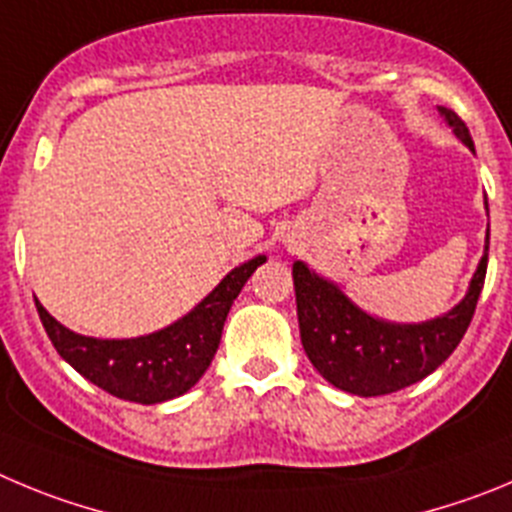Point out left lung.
Segmentation results:
<instances>
[{
  "mask_svg": "<svg viewBox=\"0 0 512 512\" xmlns=\"http://www.w3.org/2000/svg\"><path fill=\"white\" fill-rule=\"evenodd\" d=\"M454 135L474 150L472 135L457 112L441 107ZM490 229L480 267L459 306L423 324H388L359 311L342 290L311 273L303 262L293 265L298 329L311 365L339 390L372 398L408 388L444 365L462 342L485 285Z\"/></svg>",
  "mask_w": 512,
  "mask_h": 512,
  "instance_id": "obj_1",
  "label": "left lung"
}]
</instances>
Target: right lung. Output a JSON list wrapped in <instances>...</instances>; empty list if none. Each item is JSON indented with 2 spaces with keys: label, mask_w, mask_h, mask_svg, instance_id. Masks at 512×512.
Wrapping results in <instances>:
<instances>
[{
  "label": "right lung",
  "mask_w": 512,
  "mask_h": 512,
  "mask_svg": "<svg viewBox=\"0 0 512 512\" xmlns=\"http://www.w3.org/2000/svg\"><path fill=\"white\" fill-rule=\"evenodd\" d=\"M265 257L234 267L181 321L137 339H94L66 329L35 301L50 342L68 365L96 388L130 403L153 405L191 390L211 365L227 313Z\"/></svg>",
  "instance_id": "obj_1"
}]
</instances>
